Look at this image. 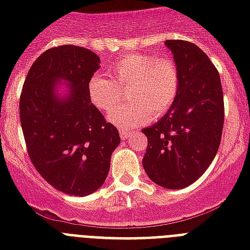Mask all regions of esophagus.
I'll return each instance as SVG.
<instances>
[{
    "mask_svg": "<svg viewBox=\"0 0 250 250\" xmlns=\"http://www.w3.org/2000/svg\"><path fill=\"white\" fill-rule=\"evenodd\" d=\"M119 135H121L122 140H125V139H128L129 131H127V129H121V131H119Z\"/></svg>",
    "mask_w": 250,
    "mask_h": 250,
    "instance_id": "1",
    "label": "esophagus"
}]
</instances>
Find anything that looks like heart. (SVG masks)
I'll return each mask as SVG.
<instances>
[{"label":"heart","mask_w":250,"mask_h":250,"mask_svg":"<svg viewBox=\"0 0 250 250\" xmlns=\"http://www.w3.org/2000/svg\"><path fill=\"white\" fill-rule=\"evenodd\" d=\"M106 71L111 80L93 76L88 83V93L97 109L109 111L119 101V88L128 85L127 98L131 102L114 109L107 117L119 128L131 129L152 117L164 115L178 96L179 70L170 58L132 53L109 64Z\"/></svg>","instance_id":"obj_1"}]
</instances>
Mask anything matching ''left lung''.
Returning <instances> with one entry per match:
<instances>
[{"label":"left lung","mask_w":250,"mask_h":250,"mask_svg":"<svg viewBox=\"0 0 250 250\" xmlns=\"http://www.w3.org/2000/svg\"><path fill=\"white\" fill-rule=\"evenodd\" d=\"M178 66V96L160 121L143 129L148 146L143 166L167 189L194 183L213 162L221 144L225 105L221 78L197 45L166 40Z\"/></svg>","instance_id":"left-lung-1"}]
</instances>
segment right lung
Returning a JSON list of instances; mask_svg holds the SVG:
<instances>
[{
	"mask_svg": "<svg viewBox=\"0 0 250 250\" xmlns=\"http://www.w3.org/2000/svg\"><path fill=\"white\" fill-rule=\"evenodd\" d=\"M98 68L100 57L89 49L61 45L33 62L21 89L19 111L29 158L50 186L70 196H88L105 183L121 143L117 127L90 102L88 83Z\"/></svg>",
	"mask_w": 250,
	"mask_h": 250,
	"instance_id": "right-lung-1",
	"label": "right lung"
}]
</instances>
